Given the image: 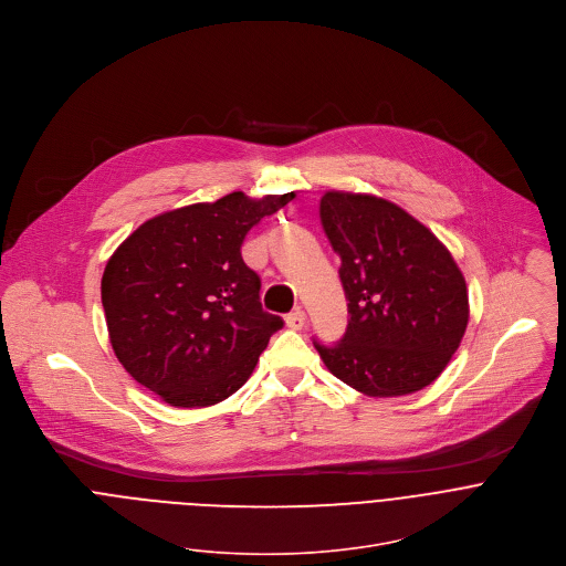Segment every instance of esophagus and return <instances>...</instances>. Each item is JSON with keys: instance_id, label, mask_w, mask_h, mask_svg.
<instances>
[{"instance_id": "34e87169", "label": "esophagus", "mask_w": 566, "mask_h": 566, "mask_svg": "<svg viewBox=\"0 0 566 566\" xmlns=\"http://www.w3.org/2000/svg\"><path fill=\"white\" fill-rule=\"evenodd\" d=\"M304 324H306V313L297 306V308H293L289 315H286V326L289 328H293V331H302L304 328Z\"/></svg>"}]
</instances>
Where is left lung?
<instances>
[{"label": "left lung", "instance_id": "8db88e82", "mask_svg": "<svg viewBox=\"0 0 566 566\" xmlns=\"http://www.w3.org/2000/svg\"><path fill=\"white\" fill-rule=\"evenodd\" d=\"M322 227L342 258L344 337L313 339L326 368L368 397L430 386L457 353L470 319L468 286L450 251L408 211L377 196L326 191Z\"/></svg>", "mask_w": 566, "mask_h": 566}]
</instances>
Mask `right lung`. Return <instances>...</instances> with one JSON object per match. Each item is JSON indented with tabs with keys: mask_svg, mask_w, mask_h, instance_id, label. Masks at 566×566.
<instances>
[{
	"mask_svg": "<svg viewBox=\"0 0 566 566\" xmlns=\"http://www.w3.org/2000/svg\"><path fill=\"white\" fill-rule=\"evenodd\" d=\"M293 198L233 191L180 207L114 251L101 302L114 355L140 386L176 408L213 406L244 386L284 319L262 308L260 275L240 247Z\"/></svg>",
	"mask_w": 566,
	"mask_h": 566,
	"instance_id": "add662e5",
	"label": "right lung"
}]
</instances>
